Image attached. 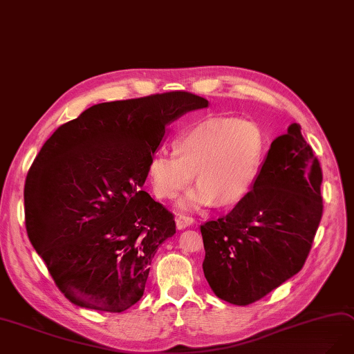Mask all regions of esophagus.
I'll list each match as a JSON object with an SVG mask.
<instances>
[{"label":"esophagus","instance_id":"34e87169","mask_svg":"<svg viewBox=\"0 0 354 354\" xmlns=\"http://www.w3.org/2000/svg\"><path fill=\"white\" fill-rule=\"evenodd\" d=\"M192 223H194V218H192V217H189V216L180 214V216H178V217H176V227H178L179 230H182V229H185V227L191 226Z\"/></svg>","mask_w":354,"mask_h":354}]
</instances>
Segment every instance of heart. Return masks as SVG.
<instances>
[{"mask_svg":"<svg viewBox=\"0 0 354 354\" xmlns=\"http://www.w3.org/2000/svg\"><path fill=\"white\" fill-rule=\"evenodd\" d=\"M176 154L156 153L149 163L153 192L174 200L194 178L198 185L180 201L194 210L217 201L238 203L250 192L267 154L263 127L239 118H210L195 124L175 138Z\"/></svg>","mask_w":354,"mask_h":354,"instance_id":"b5f03b06","label":"heart"}]
</instances>
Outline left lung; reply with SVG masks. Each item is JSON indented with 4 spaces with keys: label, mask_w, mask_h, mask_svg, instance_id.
I'll use <instances>...</instances> for the list:
<instances>
[{
    "label": "left lung",
    "mask_w": 354,
    "mask_h": 354,
    "mask_svg": "<svg viewBox=\"0 0 354 354\" xmlns=\"http://www.w3.org/2000/svg\"><path fill=\"white\" fill-rule=\"evenodd\" d=\"M322 170L300 125L271 142L252 189L201 225L204 276L217 297L250 305L302 270L322 217Z\"/></svg>",
    "instance_id": "left-lung-1"
}]
</instances>
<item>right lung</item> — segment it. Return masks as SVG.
Wrapping results in <instances>:
<instances>
[{
	"instance_id": "obj_1",
	"label": "right lung",
	"mask_w": 354,
	"mask_h": 354,
	"mask_svg": "<svg viewBox=\"0 0 354 354\" xmlns=\"http://www.w3.org/2000/svg\"><path fill=\"white\" fill-rule=\"evenodd\" d=\"M208 100L175 90L99 103L52 134L24 184L26 230L61 293L122 312L141 299L151 259L176 233L141 187L166 125Z\"/></svg>"
}]
</instances>
